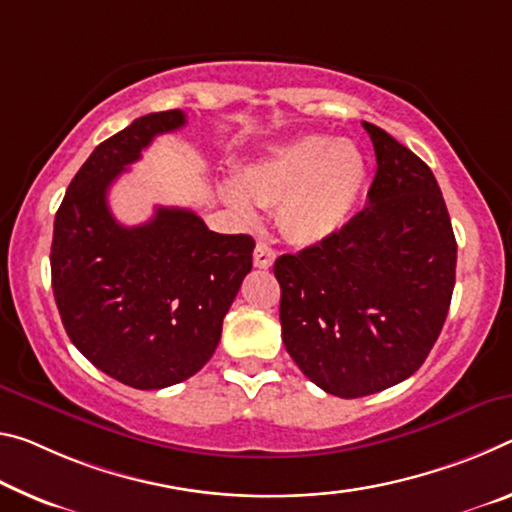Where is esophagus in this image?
Listing matches in <instances>:
<instances>
[{
    "mask_svg": "<svg viewBox=\"0 0 512 512\" xmlns=\"http://www.w3.org/2000/svg\"><path fill=\"white\" fill-rule=\"evenodd\" d=\"M253 259L257 269H269V266H273L275 262V250L269 246V243H257Z\"/></svg>",
    "mask_w": 512,
    "mask_h": 512,
    "instance_id": "esophagus-1",
    "label": "esophagus"
}]
</instances>
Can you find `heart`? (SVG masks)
<instances>
[{"label": "heart", "instance_id": "obj_1", "mask_svg": "<svg viewBox=\"0 0 512 512\" xmlns=\"http://www.w3.org/2000/svg\"><path fill=\"white\" fill-rule=\"evenodd\" d=\"M364 184L367 161L358 145L312 134L269 150L223 193L241 218H253L255 205H278L285 237L312 246L344 230L360 205Z\"/></svg>", "mask_w": 512, "mask_h": 512}]
</instances>
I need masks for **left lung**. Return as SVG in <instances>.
Listing matches in <instances>:
<instances>
[{"mask_svg":"<svg viewBox=\"0 0 512 512\" xmlns=\"http://www.w3.org/2000/svg\"><path fill=\"white\" fill-rule=\"evenodd\" d=\"M369 205L342 232L275 259L282 342L323 392L358 399L410 378L440 337L456 237L433 170L385 129Z\"/></svg>","mask_w":512,"mask_h":512,"instance_id":"obj_1","label":"left lung"}]
</instances>
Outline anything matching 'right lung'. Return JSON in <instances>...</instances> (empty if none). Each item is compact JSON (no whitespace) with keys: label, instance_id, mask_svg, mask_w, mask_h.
I'll return each instance as SVG.
<instances>
[{"label":"right lung","instance_id":"right-lung-1","mask_svg":"<svg viewBox=\"0 0 512 512\" xmlns=\"http://www.w3.org/2000/svg\"><path fill=\"white\" fill-rule=\"evenodd\" d=\"M184 125L180 109L148 113L97 145L54 218L63 328L88 362L134 389H164L205 367L253 269V237L212 232L191 209L157 207L134 227L111 214V184L154 136Z\"/></svg>","mask_w":512,"mask_h":512}]
</instances>
